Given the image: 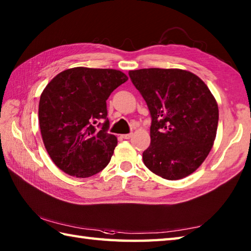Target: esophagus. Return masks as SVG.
<instances>
[{
    "label": "esophagus",
    "instance_id": "obj_1",
    "mask_svg": "<svg viewBox=\"0 0 251 251\" xmlns=\"http://www.w3.org/2000/svg\"><path fill=\"white\" fill-rule=\"evenodd\" d=\"M131 137H132V134H124V135H122V138H124V139H130Z\"/></svg>",
    "mask_w": 251,
    "mask_h": 251
}]
</instances>
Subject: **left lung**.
I'll use <instances>...</instances> for the list:
<instances>
[{"instance_id": "1", "label": "left lung", "mask_w": 251, "mask_h": 251, "mask_svg": "<svg viewBox=\"0 0 251 251\" xmlns=\"http://www.w3.org/2000/svg\"><path fill=\"white\" fill-rule=\"evenodd\" d=\"M150 110L151 145L142 153L159 177L179 180L199 168L216 139L219 109L214 95L194 73L181 69L129 71Z\"/></svg>"}]
</instances>
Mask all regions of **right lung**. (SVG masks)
Listing matches in <instances>:
<instances>
[{
    "label": "right lung",
    "mask_w": 251,
    "mask_h": 251,
    "mask_svg": "<svg viewBox=\"0 0 251 251\" xmlns=\"http://www.w3.org/2000/svg\"><path fill=\"white\" fill-rule=\"evenodd\" d=\"M127 79L114 69L76 67L46 85L39 103L41 135L51 161L63 173L87 178L109 164L117 138L106 132L105 101ZM99 118L106 122L97 130L94 124Z\"/></svg>",
    "instance_id": "1"
}]
</instances>
